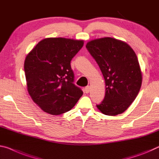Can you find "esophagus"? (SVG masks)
I'll return each instance as SVG.
<instances>
[{"instance_id":"obj_1","label":"esophagus","mask_w":159,"mask_h":159,"mask_svg":"<svg viewBox=\"0 0 159 159\" xmlns=\"http://www.w3.org/2000/svg\"><path fill=\"white\" fill-rule=\"evenodd\" d=\"M89 91H90V87L89 86H87V87L84 88V92L86 93H88L89 92Z\"/></svg>"}]
</instances>
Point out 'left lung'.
Here are the masks:
<instances>
[{
	"mask_svg": "<svg viewBox=\"0 0 159 159\" xmlns=\"http://www.w3.org/2000/svg\"><path fill=\"white\" fill-rule=\"evenodd\" d=\"M86 48L99 66L106 94L97 106L106 116L123 113L136 98L142 76L137 57L128 44L111 37L91 41Z\"/></svg>",
	"mask_w": 159,
	"mask_h": 159,
	"instance_id": "obj_1",
	"label": "left lung"
}]
</instances>
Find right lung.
I'll list each match as a JSON object with an SVG mask.
<instances>
[{
  "label": "right lung",
  "mask_w": 159,
  "mask_h": 159,
  "mask_svg": "<svg viewBox=\"0 0 159 159\" xmlns=\"http://www.w3.org/2000/svg\"><path fill=\"white\" fill-rule=\"evenodd\" d=\"M83 45V41L48 38L36 44L26 57L24 68L28 92L46 113H66L82 96V90L74 84L70 62Z\"/></svg>",
  "instance_id": "right-lung-1"
}]
</instances>
